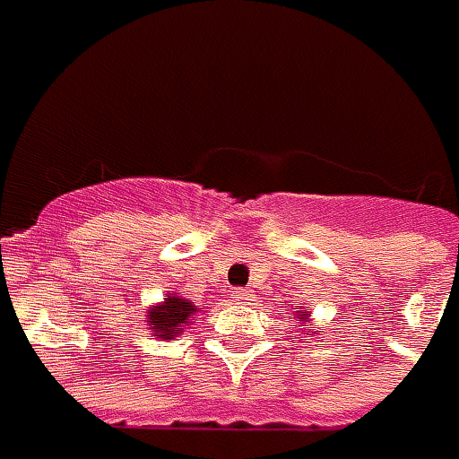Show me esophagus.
Instances as JSON below:
<instances>
[{
    "instance_id": "esophagus-1",
    "label": "esophagus",
    "mask_w": 459,
    "mask_h": 459,
    "mask_svg": "<svg viewBox=\"0 0 459 459\" xmlns=\"http://www.w3.org/2000/svg\"><path fill=\"white\" fill-rule=\"evenodd\" d=\"M233 298L238 302H249L254 298V290L252 289H238V290H233Z\"/></svg>"
}]
</instances>
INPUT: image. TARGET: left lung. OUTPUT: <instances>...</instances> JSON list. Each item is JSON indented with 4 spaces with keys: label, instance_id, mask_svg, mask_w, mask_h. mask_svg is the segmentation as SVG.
Wrapping results in <instances>:
<instances>
[{
    "label": "left lung",
    "instance_id": "8db88e82",
    "mask_svg": "<svg viewBox=\"0 0 459 459\" xmlns=\"http://www.w3.org/2000/svg\"><path fill=\"white\" fill-rule=\"evenodd\" d=\"M296 318H300V321H312V312H309V309H307V307H302V309H298L296 312ZM307 333H309V330H307ZM314 333H321V330H314Z\"/></svg>",
    "mask_w": 459,
    "mask_h": 459
}]
</instances>
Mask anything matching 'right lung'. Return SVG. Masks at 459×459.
I'll list each match as a JSON object with an SVG mask.
<instances>
[{"label": "right lung", "mask_w": 459, "mask_h": 459, "mask_svg": "<svg viewBox=\"0 0 459 459\" xmlns=\"http://www.w3.org/2000/svg\"><path fill=\"white\" fill-rule=\"evenodd\" d=\"M198 312H203V307L170 290L161 302L147 307L145 325L154 340H175L185 330V325L196 321Z\"/></svg>", "instance_id": "obj_1"}]
</instances>
